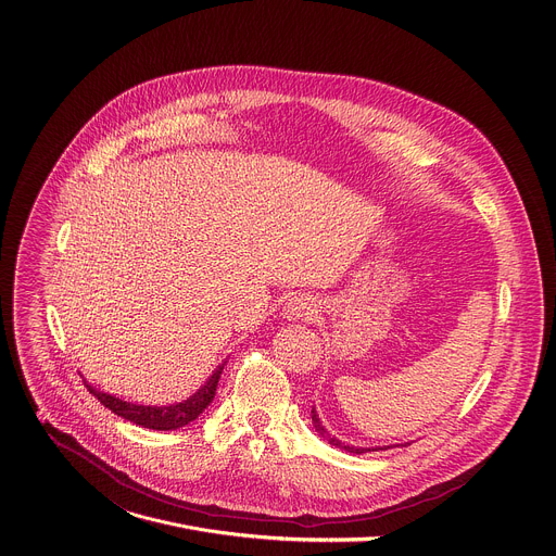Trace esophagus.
<instances>
[{
    "label": "esophagus",
    "mask_w": 556,
    "mask_h": 556,
    "mask_svg": "<svg viewBox=\"0 0 556 556\" xmlns=\"http://www.w3.org/2000/svg\"><path fill=\"white\" fill-rule=\"evenodd\" d=\"M283 311H286L288 319H311L317 313V304H315V299H311L306 294H294L292 299H288Z\"/></svg>",
    "instance_id": "obj_1"
}]
</instances>
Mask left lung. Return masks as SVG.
I'll use <instances>...</instances> for the list:
<instances>
[{"label": "left lung", "mask_w": 556, "mask_h": 556, "mask_svg": "<svg viewBox=\"0 0 556 556\" xmlns=\"http://www.w3.org/2000/svg\"><path fill=\"white\" fill-rule=\"evenodd\" d=\"M313 424H315V430L330 443V445H337V447H341V450H348V452H352V454H362V452H370V447H355V445H345V443H341L337 437H332L324 426H321V421H319V417H317V413H315V408H313Z\"/></svg>", "instance_id": "8db88e82"}]
</instances>
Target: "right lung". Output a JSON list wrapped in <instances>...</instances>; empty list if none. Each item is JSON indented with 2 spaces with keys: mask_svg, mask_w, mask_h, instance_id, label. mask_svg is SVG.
I'll return each instance as SVG.
<instances>
[{
  "mask_svg": "<svg viewBox=\"0 0 556 556\" xmlns=\"http://www.w3.org/2000/svg\"><path fill=\"white\" fill-rule=\"evenodd\" d=\"M222 370H224V366H219L215 370V375L204 386H201L190 399H186L181 403H175V406H162V408H157V406H137V403H128V401H122L113 394L99 392V390L90 388L86 381H84V386L88 388V392L92 396L102 401V406H106L117 417H124L130 424H137L141 428H150V430H177V428L188 426L190 421H194L201 413H204L211 406V401L215 399V390H217V381H219Z\"/></svg>",
  "mask_w": 556,
  "mask_h": 556,
  "instance_id": "obj_1",
  "label": "right lung"
}]
</instances>
